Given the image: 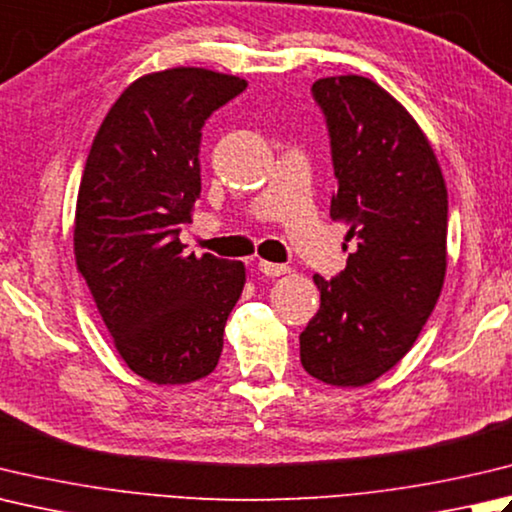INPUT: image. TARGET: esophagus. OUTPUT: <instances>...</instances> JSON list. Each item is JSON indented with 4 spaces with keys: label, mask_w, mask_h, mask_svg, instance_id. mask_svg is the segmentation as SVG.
I'll return each instance as SVG.
<instances>
[{
    "label": "esophagus",
    "mask_w": 512,
    "mask_h": 512,
    "mask_svg": "<svg viewBox=\"0 0 512 512\" xmlns=\"http://www.w3.org/2000/svg\"><path fill=\"white\" fill-rule=\"evenodd\" d=\"M259 270H262L266 277H279V275H286L288 273V266L266 262V259H259Z\"/></svg>",
    "instance_id": "esophagus-1"
}]
</instances>
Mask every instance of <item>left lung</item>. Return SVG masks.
Returning a JSON list of instances; mask_svg holds the SVG:
<instances>
[{
  "mask_svg": "<svg viewBox=\"0 0 512 512\" xmlns=\"http://www.w3.org/2000/svg\"><path fill=\"white\" fill-rule=\"evenodd\" d=\"M333 148V222L357 239L339 277L315 275L317 315L299 335L310 377L373 384L402 359L444 288L448 190L426 133L402 102L362 75L313 84Z\"/></svg>",
  "mask_w": 512,
  "mask_h": 512,
  "instance_id": "obj_1",
  "label": "left lung"
}]
</instances>
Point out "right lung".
Listing matches in <instances>:
<instances>
[{"instance_id": "right-lung-1", "label": "right lung", "mask_w": 512, "mask_h": 512, "mask_svg": "<svg viewBox=\"0 0 512 512\" xmlns=\"http://www.w3.org/2000/svg\"><path fill=\"white\" fill-rule=\"evenodd\" d=\"M246 79L175 66L128 84L99 126L79 184L73 250L119 357L157 386L215 370L246 266L186 253L202 193L199 137Z\"/></svg>"}]
</instances>
